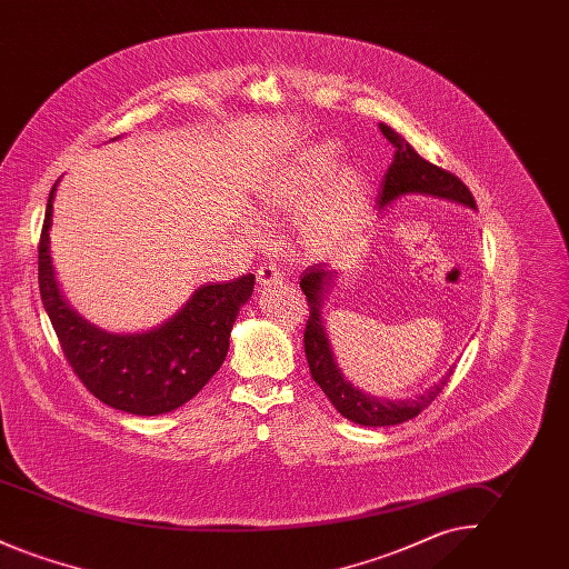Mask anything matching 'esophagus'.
<instances>
[{
    "mask_svg": "<svg viewBox=\"0 0 569 569\" xmlns=\"http://www.w3.org/2000/svg\"><path fill=\"white\" fill-rule=\"evenodd\" d=\"M281 281H283V272L279 271L277 267H272V264L260 267V271H258V286L260 288H272V286H279Z\"/></svg>",
    "mask_w": 569,
    "mask_h": 569,
    "instance_id": "34e87169",
    "label": "esophagus"
}]
</instances>
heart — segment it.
<instances>
[{"instance_id": "1", "label": "heart", "mask_w": 569, "mask_h": 569, "mask_svg": "<svg viewBox=\"0 0 569 569\" xmlns=\"http://www.w3.org/2000/svg\"><path fill=\"white\" fill-rule=\"evenodd\" d=\"M339 156L337 140L307 142L274 163L253 190L258 213L267 221L297 219L298 244L320 262L348 258L369 219L367 174Z\"/></svg>"}]
</instances>
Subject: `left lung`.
I'll return each mask as SVG.
<instances>
[{"label": "left lung", "instance_id": "1", "mask_svg": "<svg viewBox=\"0 0 569 569\" xmlns=\"http://www.w3.org/2000/svg\"><path fill=\"white\" fill-rule=\"evenodd\" d=\"M379 130L395 147V158L383 177V188L379 193V209L390 207L392 202H397L399 198L409 193L433 196V198L457 202L467 209H476V200L471 191L467 190V186H462L459 177L420 158L406 138L395 132L390 126L379 123ZM337 277L339 272L326 271L325 264H313L302 272V279H300V290L305 292L309 302V320L305 328V353H307L311 378L325 390L328 401L335 406V409L343 418L352 420L360 427H392L416 418L425 407L431 406L435 397L443 390V386L448 383V379L455 371V365L431 388L409 399L376 397L353 386L352 381L343 376L326 330V302L335 288Z\"/></svg>", "mask_w": 569, "mask_h": 569}]
</instances>
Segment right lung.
<instances>
[{
    "label": "right lung",
    "mask_w": 569,
    "mask_h": 569,
    "mask_svg": "<svg viewBox=\"0 0 569 569\" xmlns=\"http://www.w3.org/2000/svg\"><path fill=\"white\" fill-rule=\"evenodd\" d=\"M57 186L59 181L47 202L38 281L70 367L96 399L134 416H160L188 403L223 365L232 326L251 298L256 277L200 286L172 318L151 330L110 332L91 325L66 300L54 274L51 226Z\"/></svg>",
    "instance_id": "right-lung-1"
}]
</instances>
